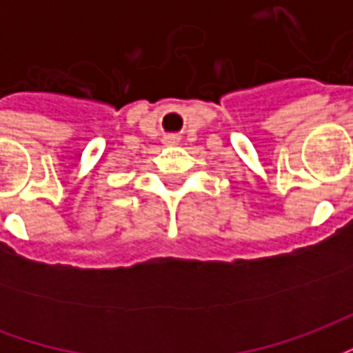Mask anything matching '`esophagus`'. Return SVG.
I'll return each instance as SVG.
<instances>
[{"label": "esophagus", "instance_id": "34e87169", "mask_svg": "<svg viewBox=\"0 0 353 353\" xmlns=\"http://www.w3.org/2000/svg\"><path fill=\"white\" fill-rule=\"evenodd\" d=\"M164 143H166V145H177V143H179V138L172 134V136H166V138H164Z\"/></svg>", "mask_w": 353, "mask_h": 353}]
</instances>
